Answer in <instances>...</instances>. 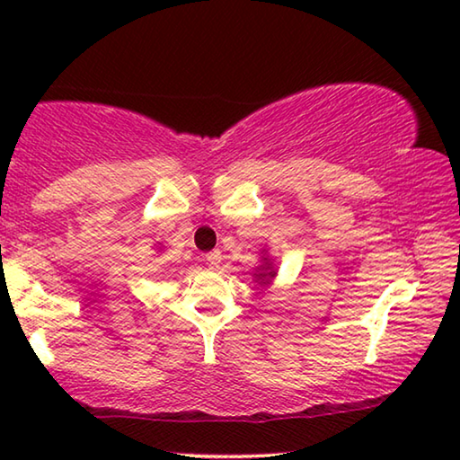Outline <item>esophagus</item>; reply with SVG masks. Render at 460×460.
Here are the masks:
<instances>
[{"instance_id":"esophagus-1","label":"esophagus","mask_w":460,"mask_h":460,"mask_svg":"<svg viewBox=\"0 0 460 460\" xmlns=\"http://www.w3.org/2000/svg\"><path fill=\"white\" fill-rule=\"evenodd\" d=\"M205 260H207V263L211 268H217L221 263V260H223V255H221V252L219 249H213V252H208L207 255H205Z\"/></svg>"}]
</instances>
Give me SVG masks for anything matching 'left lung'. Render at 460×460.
<instances>
[{"label":"left lung","mask_w":460,"mask_h":460,"mask_svg":"<svg viewBox=\"0 0 460 460\" xmlns=\"http://www.w3.org/2000/svg\"><path fill=\"white\" fill-rule=\"evenodd\" d=\"M276 274H274V271H263V274H255V278H258V279H266V282H268V278H274ZM266 282H263V284H266Z\"/></svg>","instance_id":"left-lung-1"}]
</instances>
